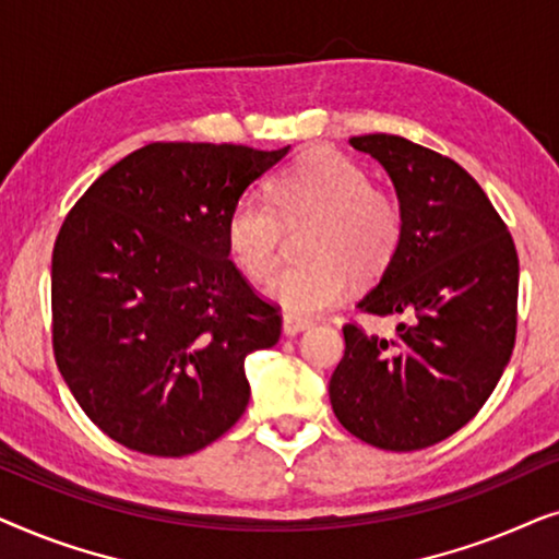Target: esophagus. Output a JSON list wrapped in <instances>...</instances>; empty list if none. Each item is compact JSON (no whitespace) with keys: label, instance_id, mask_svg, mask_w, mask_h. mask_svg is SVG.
I'll return each mask as SVG.
<instances>
[{"label":"esophagus","instance_id":"obj_1","mask_svg":"<svg viewBox=\"0 0 559 559\" xmlns=\"http://www.w3.org/2000/svg\"><path fill=\"white\" fill-rule=\"evenodd\" d=\"M312 323L310 320H302V318H295V316H282V333L285 335H297V333H302V331H308Z\"/></svg>","mask_w":559,"mask_h":559}]
</instances>
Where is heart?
I'll list each match as a JSON object with an SVG mask.
<instances>
[{"mask_svg": "<svg viewBox=\"0 0 559 559\" xmlns=\"http://www.w3.org/2000/svg\"><path fill=\"white\" fill-rule=\"evenodd\" d=\"M272 203L241 198L226 218V243L236 266L266 282L280 264L285 226L316 221L305 239L310 262L289 266L266 295L289 316H320L346 297L350 272L373 277L392 262L402 239V209L373 188L354 159L316 152L272 182Z\"/></svg>", "mask_w": 559, "mask_h": 559, "instance_id": "b5f03b06", "label": "heart"}]
</instances>
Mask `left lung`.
Returning <instances> with one entry per match:
<instances>
[{
    "mask_svg": "<svg viewBox=\"0 0 559 559\" xmlns=\"http://www.w3.org/2000/svg\"><path fill=\"white\" fill-rule=\"evenodd\" d=\"M394 182L402 239L358 308L400 316L396 338L343 328L331 377L338 423L381 450H423L476 417L516 338L519 257L461 165L394 134L350 136Z\"/></svg>",
    "mask_w": 559,
    "mask_h": 559,
    "instance_id": "obj_1",
    "label": "left lung"
}]
</instances>
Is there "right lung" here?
<instances>
[{
  "label": "right lung",
  "mask_w": 559,
  "mask_h": 559,
  "mask_svg": "<svg viewBox=\"0 0 559 559\" xmlns=\"http://www.w3.org/2000/svg\"><path fill=\"white\" fill-rule=\"evenodd\" d=\"M289 147L155 142L109 167L52 249V350L91 423L144 455L218 440L249 404L243 361L282 318L228 259L226 218Z\"/></svg>",
  "instance_id": "right-lung-1"
}]
</instances>
